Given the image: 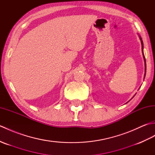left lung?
I'll return each mask as SVG.
<instances>
[{
  "label": "left lung",
  "instance_id": "left-lung-1",
  "mask_svg": "<svg viewBox=\"0 0 155 155\" xmlns=\"http://www.w3.org/2000/svg\"><path fill=\"white\" fill-rule=\"evenodd\" d=\"M140 41H141V44H142V51H143V42L142 39H141L140 37ZM143 57H144V62H145V71H146V61H145V57H144V54H143Z\"/></svg>",
  "mask_w": 155,
  "mask_h": 155
}]
</instances>
